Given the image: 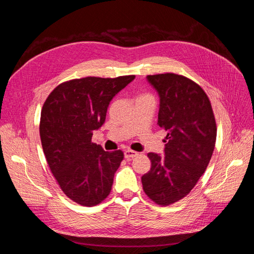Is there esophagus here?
Wrapping results in <instances>:
<instances>
[{
  "label": "esophagus",
  "instance_id": "34e87169",
  "mask_svg": "<svg viewBox=\"0 0 254 254\" xmlns=\"http://www.w3.org/2000/svg\"><path fill=\"white\" fill-rule=\"evenodd\" d=\"M136 156H137V152H136V151L130 150V149L124 151V157H125V159H132V158H134V157H136Z\"/></svg>",
  "mask_w": 254,
  "mask_h": 254
}]
</instances>
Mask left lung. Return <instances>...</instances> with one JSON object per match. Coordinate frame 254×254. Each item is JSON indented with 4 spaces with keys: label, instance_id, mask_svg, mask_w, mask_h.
<instances>
[{
    "label": "left lung",
    "instance_id": "obj_1",
    "mask_svg": "<svg viewBox=\"0 0 254 254\" xmlns=\"http://www.w3.org/2000/svg\"><path fill=\"white\" fill-rule=\"evenodd\" d=\"M146 78L158 92V125L167 134L164 156L147 155L151 167L142 176V184L152 201L168 205L186 197L203 175L217 128L210 99L196 82L174 73Z\"/></svg>",
    "mask_w": 254,
    "mask_h": 254
}]
</instances>
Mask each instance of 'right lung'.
Instances as JSON below:
<instances>
[{"instance_id":"right-lung-1","label":"right lung","mask_w":254,"mask_h":254,"mask_svg":"<svg viewBox=\"0 0 254 254\" xmlns=\"http://www.w3.org/2000/svg\"><path fill=\"white\" fill-rule=\"evenodd\" d=\"M134 77L66 81L52 91L42 107L40 137L45 158L61 190L78 204L93 206L110 194L124 153L105 151L91 140L105 123L112 98Z\"/></svg>"}]
</instances>
